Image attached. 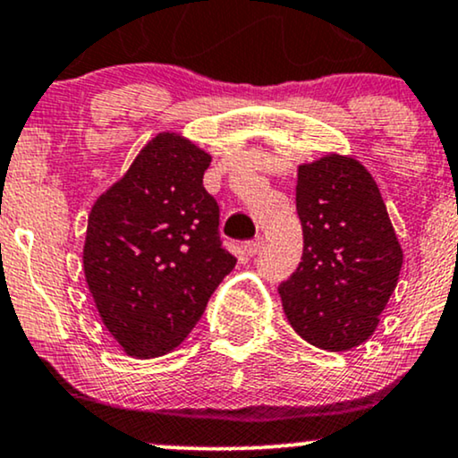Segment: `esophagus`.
Returning a JSON list of instances; mask_svg holds the SVG:
<instances>
[{
    "mask_svg": "<svg viewBox=\"0 0 458 458\" xmlns=\"http://www.w3.org/2000/svg\"><path fill=\"white\" fill-rule=\"evenodd\" d=\"M263 249V238L261 235H257L255 240H249V242H244V252L249 257H255L257 252H259Z\"/></svg>",
    "mask_w": 458,
    "mask_h": 458,
    "instance_id": "esophagus-1",
    "label": "esophagus"
}]
</instances>
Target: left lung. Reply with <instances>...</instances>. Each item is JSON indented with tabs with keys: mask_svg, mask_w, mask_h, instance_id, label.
Segmentation results:
<instances>
[{
	"mask_svg": "<svg viewBox=\"0 0 458 458\" xmlns=\"http://www.w3.org/2000/svg\"><path fill=\"white\" fill-rule=\"evenodd\" d=\"M295 209L304 252L278 287L284 315L310 345L347 352L373 335L399 281L388 209L369 171L338 154L300 165Z\"/></svg>",
	"mask_w": 458,
	"mask_h": 458,
	"instance_id": "left-lung-1",
	"label": "left lung"
}]
</instances>
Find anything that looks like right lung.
<instances>
[{
  "mask_svg": "<svg viewBox=\"0 0 458 458\" xmlns=\"http://www.w3.org/2000/svg\"><path fill=\"white\" fill-rule=\"evenodd\" d=\"M209 163L188 139L160 132L91 208L85 281L128 356L158 358L180 345L235 267L216 199L203 188Z\"/></svg>",
  "mask_w": 458,
  "mask_h": 458,
  "instance_id": "1",
  "label": "right lung"
}]
</instances>
